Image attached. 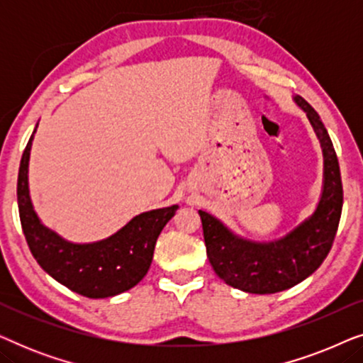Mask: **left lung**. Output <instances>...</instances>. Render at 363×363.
<instances>
[{"label": "left lung", "instance_id": "obj_1", "mask_svg": "<svg viewBox=\"0 0 363 363\" xmlns=\"http://www.w3.org/2000/svg\"><path fill=\"white\" fill-rule=\"evenodd\" d=\"M294 102L306 112L324 157V180L314 213L287 235L272 241H252L233 233L216 216L200 210L206 255L220 279L251 294L291 289L314 274L329 255L339 228L344 191L334 145L319 113L301 96Z\"/></svg>", "mask_w": 363, "mask_h": 363}]
</instances>
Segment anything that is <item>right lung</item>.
Masks as SVG:
<instances>
[{
	"label": "right lung",
	"mask_w": 363,
	"mask_h": 363,
	"mask_svg": "<svg viewBox=\"0 0 363 363\" xmlns=\"http://www.w3.org/2000/svg\"><path fill=\"white\" fill-rule=\"evenodd\" d=\"M36 128L24 148L18 173L19 218L34 259L57 282L89 299H104L132 289L147 274L157 238L178 205L140 213L101 241L64 240L43 225L29 195V157Z\"/></svg>",
	"instance_id": "obj_1"
}]
</instances>
